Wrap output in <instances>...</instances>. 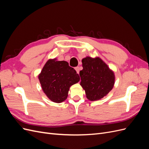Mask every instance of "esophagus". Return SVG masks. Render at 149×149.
Here are the masks:
<instances>
[{
	"mask_svg": "<svg viewBox=\"0 0 149 149\" xmlns=\"http://www.w3.org/2000/svg\"><path fill=\"white\" fill-rule=\"evenodd\" d=\"M75 70L76 71V73H77L78 74H79V70H80V68L79 66H77L75 68Z\"/></svg>",
	"mask_w": 149,
	"mask_h": 149,
	"instance_id": "34e87169",
	"label": "esophagus"
}]
</instances>
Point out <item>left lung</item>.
Segmentation results:
<instances>
[{
	"label": "left lung",
	"instance_id": "obj_1",
	"mask_svg": "<svg viewBox=\"0 0 149 149\" xmlns=\"http://www.w3.org/2000/svg\"><path fill=\"white\" fill-rule=\"evenodd\" d=\"M83 69L79 71L80 85L89 101H98L106 96L115 83L114 71L100 57L86 56L82 60Z\"/></svg>",
	"mask_w": 149,
	"mask_h": 149
}]
</instances>
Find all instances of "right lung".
Returning a JSON list of instances; mask_svg holds the SVG:
<instances>
[{
	"label": "right lung",
	"mask_w": 149,
	"mask_h": 149,
	"mask_svg": "<svg viewBox=\"0 0 149 149\" xmlns=\"http://www.w3.org/2000/svg\"><path fill=\"white\" fill-rule=\"evenodd\" d=\"M68 65L67 61H57L56 58L49 59L38 74L43 91L54 102L65 101L70 88L80 79L76 71Z\"/></svg>",
	"instance_id": "right-lung-1"
}]
</instances>
